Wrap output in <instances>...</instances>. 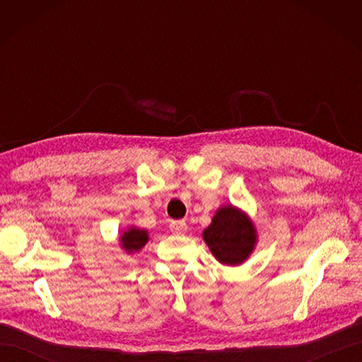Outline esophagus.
Masks as SVG:
<instances>
[{
  "label": "esophagus",
  "mask_w": 362,
  "mask_h": 362,
  "mask_svg": "<svg viewBox=\"0 0 362 362\" xmlns=\"http://www.w3.org/2000/svg\"><path fill=\"white\" fill-rule=\"evenodd\" d=\"M169 228H171V232L174 235H183L187 232V224L183 221H173L171 226H169Z\"/></svg>",
  "instance_id": "esophagus-1"
}]
</instances>
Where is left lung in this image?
I'll list each match as a JSON object with an SVG mask.
<instances>
[{
    "label": "left lung",
    "instance_id": "1",
    "mask_svg": "<svg viewBox=\"0 0 362 362\" xmlns=\"http://www.w3.org/2000/svg\"><path fill=\"white\" fill-rule=\"evenodd\" d=\"M205 244L221 264L240 266L255 250L258 233L249 214L235 205H222L202 232Z\"/></svg>",
    "mask_w": 362,
    "mask_h": 362
}]
</instances>
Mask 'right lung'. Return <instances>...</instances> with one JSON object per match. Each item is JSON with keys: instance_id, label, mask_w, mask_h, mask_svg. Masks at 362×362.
<instances>
[{"instance_id": "right-lung-1", "label": "right lung", "mask_w": 362, "mask_h": 362, "mask_svg": "<svg viewBox=\"0 0 362 362\" xmlns=\"http://www.w3.org/2000/svg\"><path fill=\"white\" fill-rule=\"evenodd\" d=\"M148 241H149L148 230L140 228V227H134V226L124 230V232H122L119 236L121 249L126 253H129V255H132V253H135V252H140Z\"/></svg>"}]
</instances>
